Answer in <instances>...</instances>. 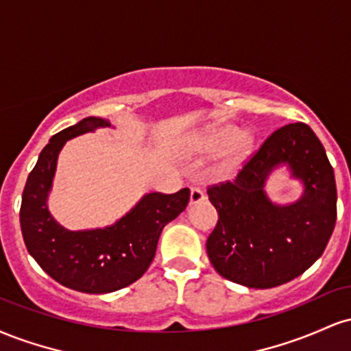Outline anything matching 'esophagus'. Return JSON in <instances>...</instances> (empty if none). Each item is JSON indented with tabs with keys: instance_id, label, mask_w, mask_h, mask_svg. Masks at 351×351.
<instances>
[{
	"instance_id": "esophagus-1",
	"label": "esophagus",
	"mask_w": 351,
	"mask_h": 351,
	"mask_svg": "<svg viewBox=\"0 0 351 351\" xmlns=\"http://www.w3.org/2000/svg\"><path fill=\"white\" fill-rule=\"evenodd\" d=\"M206 199V196H204V193L201 191L199 188H191V191H189V204H198L201 201Z\"/></svg>"
}]
</instances>
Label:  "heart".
<instances>
[{"instance_id": "b5f03b06", "label": "heart", "mask_w": 351, "mask_h": 351, "mask_svg": "<svg viewBox=\"0 0 351 351\" xmlns=\"http://www.w3.org/2000/svg\"><path fill=\"white\" fill-rule=\"evenodd\" d=\"M196 148L203 153L221 150L211 173L221 180L231 178L251 158L256 148V135L247 128L237 130L231 123H219L198 136Z\"/></svg>"}]
</instances>
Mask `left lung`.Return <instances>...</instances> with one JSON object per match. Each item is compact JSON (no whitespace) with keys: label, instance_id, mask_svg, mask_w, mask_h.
<instances>
[{"label":"left lung","instance_id":"8db88e82","mask_svg":"<svg viewBox=\"0 0 351 351\" xmlns=\"http://www.w3.org/2000/svg\"><path fill=\"white\" fill-rule=\"evenodd\" d=\"M285 166L304 191L279 205L265 191L270 173ZM219 219L206 241L208 257L224 279L271 289L304 274L327 247L337 221V184L324 145L308 125L279 128L234 181L208 188Z\"/></svg>","mask_w":351,"mask_h":351}]
</instances>
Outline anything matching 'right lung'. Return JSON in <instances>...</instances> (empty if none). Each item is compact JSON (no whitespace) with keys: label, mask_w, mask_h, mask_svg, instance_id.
I'll use <instances>...</instances> for the list:
<instances>
[{"label":"right lung","mask_w":351,"mask_h":351,"mask_svg":"<svg viewBox=\"0 0 351 351\" xmlns=\"http://www.w3.org/2000/svg\"><path fill=\"white\" fill-rule=\"evenodd\" d=\"M104 127L112 125L86 117L52 136L27 176L19 211L27 252L56 282L84 293L115 292L138 280L150 267L163 228L189 201L188 188L173 195L148 193L110 226L71 231L59 224L47 206L59 153L67 140Z\"/></svg>","instance_id":"1"}]
</instances>
